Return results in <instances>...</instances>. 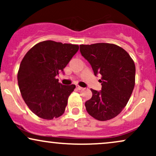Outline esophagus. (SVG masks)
<instances>
[{
  "mask_svg": "<svg viewBox=\"0 0 156 156\" xmlns=\"http://www.w3.org/2000/svg\"><path fill=\"white\" fill-rule=\"evenodd\" d=\"M76 89H78V90H82V89H83V87H79V86H76Z\"/></svg>",
  "mask_w": 156,
  "mask_h": 156,
  "instance_id": "esophagus-1",
  "label": "esophagus"
}]
</instances>
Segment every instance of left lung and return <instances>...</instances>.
Returning <instances> with one entry per match:
<instances>
[{
    "label": "left lung",
    "mask_w": 156,
    "mask_h": 156,
    "mask_svg": "<svg viewBox=\"0 0 156 156\" xmlns=\"http://www.w3.org/2000/svg\"><path fill=\"white\" fill-rule=\"evenodd\" d=\"M80 52L100 74L101 91L91 89L92 97L85 103L89 114L100 121L117 117L129 101L135 86V64L119 46L110 43L80 44Z\"/></svg>",
    "instance_id": "1"
}]
</instances>
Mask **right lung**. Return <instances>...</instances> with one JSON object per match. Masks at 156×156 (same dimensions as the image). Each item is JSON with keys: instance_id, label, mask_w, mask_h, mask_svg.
Wrapping results in <instances>:
<instances>
[{"instance_id": "1", "label": "right lung", "mask_w": 156, "mask_h": 156, "mask_svg": "<svg viewBox=\"0 0 156 156\" xmlns=\"http://www.w3.org/2000/svg\"><path fill=\"white\" fill-rule=\"evenodd\" d=\"M78 49L77 44L43 41L23 58L17 73L19 89L25 103L39 117L53 119L64 114L76 85H62L56 76L64 73Z\"/></svg>"}]
</instances>
